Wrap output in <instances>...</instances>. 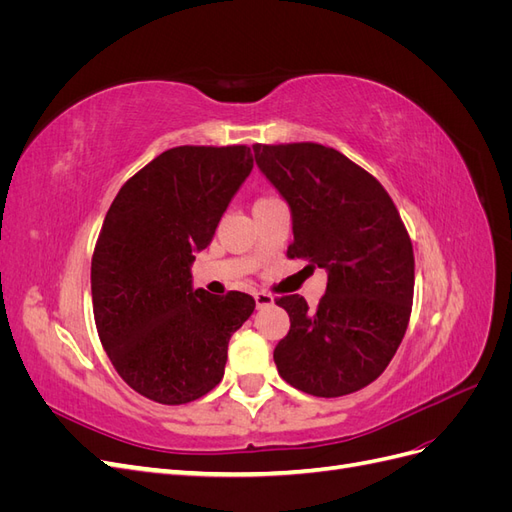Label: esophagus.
<instances>
[{
    "label": "esophagus",
    "instance_id": "esophagus-1",
    "mask_svg": "<svg viewBox=\"0 0 512 512\" xmlns=\"http://www.w3.org/2000/svg\"><path fill=\"white\" fill-rule=\"evenodd\" d=\"M254 299H256V307L260 309V307H269V305H273V297L269 292H256L254 294Z\"/></svg>",
    "mask_w": 512,
    "mask_h": 512
}]
</instances>
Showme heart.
I'll use <instances>...</instances> for the list:
<instances>
[{
    "label": "heart",
    "mask_w": 512,
    "mask_h": 512,
    "mask_svg": "<svg viewBox=\"0 0 512 512\" xmlns=\"http://www.w3.org/2000/svg\"><path fill=\"white\" fill-rule=\"evenodd\" d=\"M260 200H267V198H258V200H256V203H260Z\"/></svg>",
    "instance_id": "b5f03b06"
}]
</instances>
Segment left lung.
Here are the masks:
<instances>
[{
    "label": "left lung",
    "mask_w": 512,
    "mask_h": 512,
    "mask_svg": "<svg viewBox=\"0 0 512 512\" xmlns=\"http://www.w3.org/2000/svg\"><path fill=\"white\" fill-rule=\"evenodd\" d=\"M254 158L290 207L288 258L329 273L316 309L299 294L275 299L290 316V331L273 350L277 371L314 397L361 391L391 363L408 329V230L380 181L333 147L254 145Z\"/></svg>",
    "instance_id": "1"
}]
</instances>
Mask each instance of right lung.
I'll use <instances>...</instances> for the list:
<instances>
[{"mask_svg": "<svg viewBox=\"0 0 512 512\" xmlns=\"http://www.w3.org/2000/svg\"><path fill=\"white\" fill-rule=\"evenodd\" d=\"M252 168L245 145L173 147L123 183L104 218L91 258L96 329L117 374L158 404L215 389L230 335L256 307L245 292L194 290L190 273Z\"/></svg>", "mask_w": 512, "mask_h": 512, "instance_id": "obj_1", "label": "right lung"}]
</instances>
